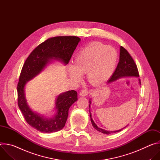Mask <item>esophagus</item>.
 I'll list each match as a JSON object with an SVG mask.
<instances>
[{"mask_svg":"<svg viewBox=\"0 0 160 160\" xmlns=\"http://www.w3.org/2000/svg\"><path fill=\"white\" fill-rule=\"evenodd\" d=\"M88 94V90L87 89H83L80 91V95L81 96H86Z\"/></svg>","mask_w":160,"mask_h":160,"instance_id":"obj_1","label":"esophagus"}]
</instances>
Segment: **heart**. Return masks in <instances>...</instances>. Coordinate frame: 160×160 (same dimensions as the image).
I'll return each instance as SVG.
<instances>
[{"mask_svg": "<svg viewBox=\"0 0 160 160\" xmlns=\"http://www.w3.org/2000/svg\"><path fill=\"white\" fill-rule=\"evenodd\" d=\"M118 53L111 46L99 43H91L76 56L74 65L68 68L70 77L75 81L87 73L88 81L98 85L107 81L112 74L117 63Z\"/></svg>", "mask_w": 160, "mask_h": 160, "instance_id": "1", "label": "heart"}]
</instances>
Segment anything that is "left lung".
I'll return each instance as SVG.
<instances>
[{
  "label": "left lung",
  "instance_id": "left-lung-1",
  "mask_svg": "<svg viewBox=\"0 0 160 160\" xmlns=\"http://www.w3.org/2000/svg\"><path fill=\"white\" fill-rule=\"evenodd\" d=\"M139 71L138 69V67H137V65L130 56V54L128 53V52L122 46L120 47V60L118 63L117 67L116 68V70L115 72L113 73L112 76L111 77L110 79L108 81V83L111 82L115 81L121 77H139ZM139 83H141V81L139 80ZM89 108H90V104H89ZM89 112H90V109H89ZM90 120L91 122H92V126L94 128L97 130L98 131L102 132L104 134H110L111 133H115V132H118L121 131L122 129L119 130H116V131H107L104 129L99 128L96 123L94 122L92 118V115H91V113L90 112Z\"/></svg>",
  "mask_w": 160,
  "mask_h": 160
}]
</instances>
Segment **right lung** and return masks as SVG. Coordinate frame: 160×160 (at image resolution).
<instances>
[{
    "label": "right lung",
    "instance_id": "right-lung-1",
    "mask_svg": "<svg viewBox=\"0 0 160 160\" xmlns=\"http://www.w3.org/2000/svg\"><path fill=\"white\" fill-rule=\"evenodd\" d=\"M80 40V38L75 36L49 38L30 53L22 68L17 86L18 104L26 122L41 132H54L64 127L68 110L78 99L77 92L72 90L59 95L56 102V115L52 118L47 119L29 108L25 97V86L27 82L39 74L51 60H59L67 64Z\"/></svg>",
    "mask_w": 160,
    "mask_h": 160
}]
</instances>
